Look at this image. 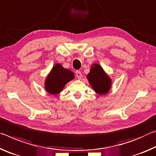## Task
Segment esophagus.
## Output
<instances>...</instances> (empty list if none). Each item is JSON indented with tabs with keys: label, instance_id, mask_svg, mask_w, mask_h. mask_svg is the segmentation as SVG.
Segmentation results:
<instances>
[{
	"label": "esophagus",
	"instance_id": "34e87169",
	"mask_svg": "<svg viewBox=\"0 0 156 156\" xmlns=\"http://www.w3.org/2000/svg\"><path fill=\"white\" fill-rule=\"evenodd\" d=\"M76 76L78 79H81L82 77V74H81L80 71H76Z\"/></svg>",
	"mask_w": 156,
	"mask_h": 156
}]
</instances>
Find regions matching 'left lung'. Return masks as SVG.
<instances>
[{"label":"left lung","instance_id":"obj_1","mask_svg":"<svg viewBox=\"0 0 156 156\" xmlns=\"http://www.w3.org/2000/svg\"><path fill=\"white\" fill-rule=\"evenodd\" d=\"M87 78L92 87L99 95L108 93L111 86V81L98 64H94L90 68Z\"/></svg>","mask_w":156,"mask_h":156}]
</instances>
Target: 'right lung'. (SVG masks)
<instances>
[{
	"label": "right lung",
	"instance_id": "add662e5",
	"mask_svg": "<svg viewBox=\"0 0 156 156\" xmlns=\"http://www.w3.org/2000/svg\"><path fill=\"white\" fill-rule=\"evenodd\" d=\"M73 79L74 73L72 71L63 68L60 64H56L45 80V90L50 94L57 95Z\"/></svg>",
	"mask_w": 156,
	"mask_h": 156
}]
</instances>
